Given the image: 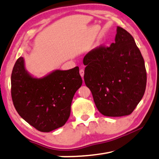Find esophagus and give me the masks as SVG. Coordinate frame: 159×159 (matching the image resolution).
<instances>
[{
	"instance_id": "esophagus-1",
	"label": "esophagus",
	"mask_w": 159,
	"mask_h": 159,
	"mask_svg": "<svg viewBox=\"0 0 159 159\" xmlns=\"http://www.w3.org/2000/svg\"><path fill=\"white\" fill-rule=\"evenodd\" d=\"M79 73H80V76H81L82 78H83V76H84V70L80 69V71H79Z\"/></svg>"
}]
</instances>
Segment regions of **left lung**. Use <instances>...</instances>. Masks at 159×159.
I'll return each instance as SVG.
<instances>
[{"mask_svg": "<svg viewBox=\"0 0 159 159\" xmlns=\"http://www.w3.org/2000/svg\"><path fill=\"white\" fill-rule=\"evenodd\" d=\"M83 64L85 83L98 111L111 117L130 114L147 84L144 59L131 34L117 26L115 43L90 51Z\"/></svg>", "mask_w": 159, "mask_h": 159, "instance_id": "1", "label": "left lung"}]
</instances>
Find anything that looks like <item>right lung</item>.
<instances>
[{
	"instance_id": "obj_1",
	"label": "right lung",
	"mask_w": 159,
	"mask_h": 159,
	"mask_svg": "<svg viewBox=\"0 0 159 159\" xmlns=\"http://www.w3.org/2000/svg\"><path fill=\"white\" fill-rule=\"evenodd\" d=\"M83 80L78 66L56 69L42 78L29 74L20 57L11 75V95L19 115L38 130L49 133L63 126Z\"/></svg>"
}]
</instances>
